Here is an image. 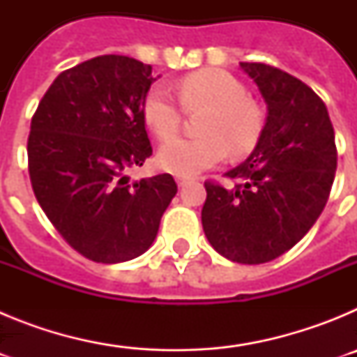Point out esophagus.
<instances>
[{"label":"esophagus","mask_w":357,"mask_h":357,"mask_svg":"<svg viewBox=\"0 0 357 357\" xmlns=\"http://www.w3.org/2000/svg\"><path fill=\"white\" fill-rule=\"evenodd\" d=\"M189 178L188 176H182V175H176V184H178V188H182V185L185 184V182H188Z\"/></svg>","instance_id":"1"}]
</instances>
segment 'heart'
Here are the masks:
<instances>
[{"label": "heart", "instance_id": "heart-1", "mask_svg": "<svg viewBox=\"0 0 357 357\" xmlns=\"http://www.w3.org/2000/svg\"><path fill=\"white\" fill-rule=\"evenodd\" d=\"M185 109H206L198 123L197 139L175 137L181 127V109L162 85H153L143 98V119L159 139L157 164L173 175L191 176L222 162L227 150L232 157L247 155L263 132L261 109L247 98L241 82L223 69H200L178 82Z\"/></svg>", "mask_w": 357, "mask_h": 357}]
</instances>
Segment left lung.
<instances>
[{"label":"left lung","instance_id":"8db88e82","mask_svg":"<svg viewBox=\"0 0 357 357\" xmlns=\"http://www.w3.org/2000/svg\"><path fill=\"white\" fill-rule=\"evenodd\" d=\"M266 103V123L248 159L227 172L232 189L206 182L202 225L218 254L241 264L273 261L321 214L336 172L326 103L288 73L239 62Z\"/></svg>","mask_w":357,"mask_h":357}]
</instances>
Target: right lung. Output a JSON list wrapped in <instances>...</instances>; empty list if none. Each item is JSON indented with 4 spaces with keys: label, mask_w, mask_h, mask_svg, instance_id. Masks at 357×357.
Instances as JSON below:
<instances>
[{
    "label": "right lung",
    "mask_w": 357,
    "mask_h": 357,
    "mask_svg": "<svg viewBox=\"0 0 357 357\" xmlns=\"http://www.w3.org/2000/svg\"><path fill=\"white\" fill-rule=\"evenodd\" d=\"M157 78L130 56H94L62 71L31 118L37 202L62 238L96 263L144 254L176 195L169 173L135 182L127 175L151 155L141 107Z\"/></svg>",
    "instance_id": "1"
}]
</instances>
